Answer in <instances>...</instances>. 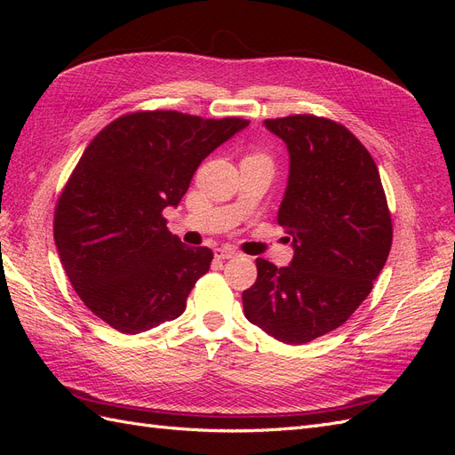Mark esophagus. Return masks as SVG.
<instances>
[{
    "label": "esophagus",
    "instance_id": "34e87169",
    "mask_svg": "<svg viewBox=\"0 0 455 455\" xmlns=\"http://www.w3.org/2000/svg\"><path fill=\"white\" fill-rule=\"evenodd\" d=\"M214 256L218 259H229L233 256H237V252L231 249V246H220V249H214Z\"/></svg>",
    "mask_w": 455,
    "mask_h": 455
}]
</instances>
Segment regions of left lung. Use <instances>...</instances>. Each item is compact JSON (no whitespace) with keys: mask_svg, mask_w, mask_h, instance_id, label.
<instances>
[{"mask_svg":"<svg viewBox=\"0 0 455 455\" xmlns=\"http://www.w3.org/2000/svg\"><path fill=\"white\" fill-rule=\"evenodd\" d=\"M264 125L291 157L277 222L294 258L286 267L258 258L243 307L264 332L299 346L341 326L371 292L391 251V214L374 159L339 123L288 116Z\"/></svg>","mask_w":455,"mask_h":455,"instance_id":"obj_1","label":"left lung"}]
</instances>
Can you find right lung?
<instances>
[{
  "mask_svg": "<svg viewBox=\"0 0 455 455\" xmlns=\"http://www.w3.org/2000/svg\"><path fill=\"white\" fill-rule=\"evenodd\" d=\"M249 123L156 109L123 116L94 136L57 203L54 243L99 319L139 334L184 313L212 251L172 235L163 211L178 206L201 161Z\"/></svg>",
  "mask_w": 455,
  "mask_h": 455,
  "instance_id": "right-lung-1",
  "label": "right lung"
}]
</instances>
